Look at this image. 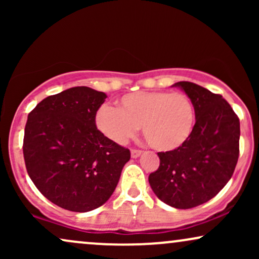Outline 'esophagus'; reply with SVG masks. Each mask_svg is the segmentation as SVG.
<instances>
[{
  "label": "esophagus",
  "mask_w": 259,
  "mask_h": 259,
  "mask_svg": "<svg viewBox=\"0 0 259 259\" xmlns=\"http://www.w3.org/2000/svg\"><path fill=\"white\" fill-rule=\"evenodd\" d=\"M130 152H132L133 158H138L139 156H141L142 151L141 150H138V148H132V151H130Z\"/></svg>",
  "instance_id": "obj_1"
}]
</instances>
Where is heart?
Wrapping results in <instances>:
<instances>
[{"label": "heart", "mask_w": 259, "mask_h": 259, "mask_svg": "<svg viewBox=\"0 0 259 259\" xmlns=\"http://www.w3.org/2000/svg\"><path fill=\"white\" fill-rule=\"evenodd\" d=\"M96 126L117 144H124L141 125L147 144L160 152L180 148L195 125L192 101L183 92L138 91L118 100V108L103 105L96 113Z\"/></svg>", "instance_id": "heart-1"}]
</instances>
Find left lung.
<instances>
[{"mask_svg":"<svg viewBox=\"0 0 259 259\" xmlns=\"http://www.w3.org/2000/svg\"><path fill=\"white\" fill-rule=\"evenodd\" d=\"M192 101L196 123L180 148L158 152L148 183L168 206L189 209L206 203L227 185L239 159L240 120L222 95L190 81L175 82Z\"/></svg>","mask_w":259,"mask_h":259,"instance_id":"obj_1","label":"left lung"}]
</instances>
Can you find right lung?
Listing matches in <instances>:
<instances>
[{
  "instance_id": "1",
  "label": "right lung",
  "mask_w": 259,
  "mask_h": 259,
  "mask_svg": "<svg viewBox=\"0 0 259 259\" xmlns=\"http://www.w3.org/2000/svg\"><path fill=\"white\" fill-rule=\"evenodd\" d=\"M107 95L76 86L46 97L29 113L23 153L38 191L58 207L89 212L108 201L130 151L97 129Z\"/></svg>"
}]
</instances>
